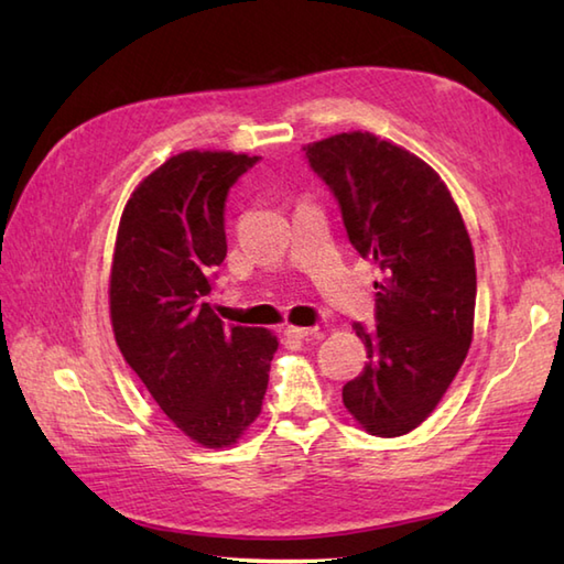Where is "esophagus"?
<instances>
[{"instance_id":"34e87169","label":"esophagus","mask_w":564,"mask_h":564,"mask_svg":"<svg viewBox=\"0 0 564 564\" xmlns=\"http://www.w3.org/2000/svg\"><path fill=\"white\" fill-rule=\"evenodd\" d=\"M317 332V327H285V334H289L291 339H307V337H313V334Z\"/></svg>"}]
</instances>
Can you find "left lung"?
Here are the masks:
<instances>
[{
  "label": "left lung",
  "instance_id": "8db88e82",
  "mask_svg": "<svg viewBox=\"0 0 564 564\" xmlns=\"http://www.w3.org/2000/svg\"><path fill=\"white\" fill-rule=\"evenodd\" d=\"M341 208L349 242L382 273L376 327L354 322L368 364L341 390L373 436H402L436 410L473 341L475 254L441 176L388 140L341 133L305 145Z\"/></svg>",
  "mask_w": 564,
  "mask_h": 564
}]
</instances>
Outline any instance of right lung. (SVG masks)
Masks as SVG:
<instances>
[{
    "mask_svg": "<svg viewBox=\"0 0 564 564\" xmlns=\"http://www.w3.org/2000/svg\"><path fill=\"white\" fill-rule=\"evenodd\" d=\"M259 158L188 150L133 191L118 225L111 325L160 410L200 446L225 448L261 412L269 329L225 327L206 295L227 254L225 200Z\"/></svg>",
    "mask_w": 564,
    "mask_h": 564,
    "instance_id": "right-lung-1",
    "label": "right lung"
}]
</instances>
